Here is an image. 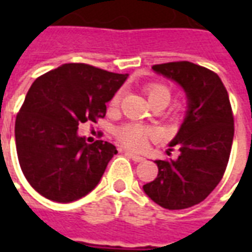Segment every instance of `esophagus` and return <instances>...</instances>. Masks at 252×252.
Wrapping results in <instances>:
<instances>
[{
	"label": "esophagus",
	"instance_id": "34e87169",
	"mask_svg": "<svg viewBox=\"0 0 252 252\" xmlns=\"http://www.w3.org/2000/svg\"><path fill=\"white\" fill-rule=\"evenodd\" d=\"M126 154L133 160V162H143V160H144L143 157H140V155H137V154L135 153H131V151H126Z\"/></svg>",
	"mask_w": 252,
	"mask_h": 252
}]
</instances>
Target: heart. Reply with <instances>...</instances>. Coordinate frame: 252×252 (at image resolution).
Masks as SVG:
<instances>
[{
	"label": "heart",
	"instance_id": "1",
	"mask_svg": "<svg viewBox=\"0 0 252 252\" xmlns=\"http://www.w3.org/2000/svg\"><path fill=\"white\" fill-rule=\"evenodd\" d=\"M144 92L147 94L151 105L157 104V102H163L167 105L171 98V90L163 82L147 83L144 86ZM120 101L121 93H116L110 99V108L116 109L120 105ZM154 136H155V132L151 128L142 126V124H136V123H128L124 126H117L115 129L116 139L123 146L131 148V150H140L146 146L148 139Z\"/></svg>",
	"mask_w": 252,
	"mask_h": 252
}]
</instances>
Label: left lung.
Returning a JSON list of instances; mask_svg holds the SVG:
<instances>
[{"mask_svg":"<svg viewBox=\"0 0 252 252\" xmlns=\"http://www.w3.org/2000/svg\"><path fill=\"white\" fill-rule=\"evenodd\" d=\"M153 70L180 83L188 97L186 117L170 143L180 150L173 160H155L158 177L143 186L162 208L175 211L200 204L227 169L233 140V115L227 89L209 68L191 62L155 64Z\"/></svg>","mask_w":252,"mask_h":252,"instance_id":"8db88e82","label":"left lung"}]
</instances>
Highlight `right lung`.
Here are the masks:
<instances>
[{
  "instance_id": "obj_1",
  "label": "right lung",
  "mask_w": 252,
  "mask_h": 252,
  "mask_svg": "<svg viewBox=\"0 0 252 252\" xmlns=\"http://www.w3.org/2000/svg\"><path fill=\"white\" fill-rule=\"evenodd\" d=\"M128 74L85 63H66L32 83L17 113L14 136L20 167L33 189L48 200L72 202L98 185L113 144H88L79 124L102 119L106 102Z\"/></svg>"
}]
</instances>
